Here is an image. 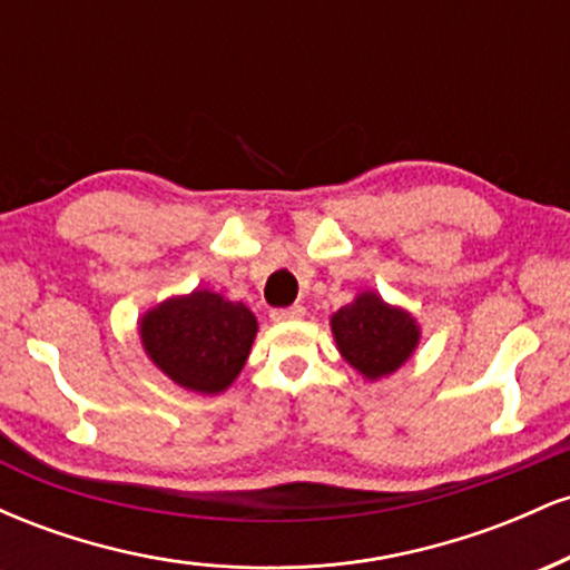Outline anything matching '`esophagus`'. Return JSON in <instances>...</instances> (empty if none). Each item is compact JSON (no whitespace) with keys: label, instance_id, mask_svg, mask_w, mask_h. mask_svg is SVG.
I'll use <instances>...</instances> for the list:
<instances>
[{"label":"esophagus","instance_id":"34e87169","mask_svg":"<svg viewBox=\"0 0 570 570\" xmlns=\"http://www.w3.org/2000/svg\"><path fill=\"white\" fill-rule=\"evenodd\" d=\"M305 316L303 305H289V307H273L271 318L273 322H297V318Z\"/></svg>","mask_w":570,"mask_h":570}]
</instances>
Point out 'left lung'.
Instances as JSON below:
<instances>
[{
  "label": "left lung",
  "instance_id": "1",
  "mask_svg": "<svg viewBox=\"0 0 570 570\" xmlns=\"http://www.w3.org/2000/svg\"><path fill=\"white\" fill-rule=\"evenodd\" d=\"M332 332L345 362L370 381L391 375L415 351V318L402 307L385 305L375 292H364L332 316Z\"/></svg>",
  "mask_w": 570,
  "mask_h": 570
}]
</instances>
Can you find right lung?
<instances>
[{
    "mask_svg": "<svg viewBox=\"0 0 570 570\" xmlns=\"http://www.w3.org/2000/svg\"><path fill=\"white\" fill-rule=\"evenodd\" d=\"M141 343L174 383L198 394H219L244 370L257 318L222 294L174 297L141 318Z\"/></svg>",
    "mask_w": 570,
    "mask_h": 570,
    "instance_id": "1",
    "label": "right lung"
}]
</instances>
